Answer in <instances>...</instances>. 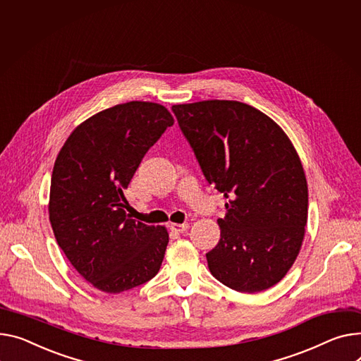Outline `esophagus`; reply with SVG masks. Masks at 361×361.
<instances>
[{
    "mask_svg": "<svg viewBox=\"0 0 361 361\" xmlns=\"http://www.w3.org/2000/svg\"><path fill=\"white\" fill-rule=\"evenodd\" d=\"M188 228H190L188 224H171L170 225V229L177 233H184V232H187Z\"/></svg>",
    "mask_w": 361,
    "mask_h": 361,
    "instance_id": "1",
    "label": "esophagus"
}]
</instances>
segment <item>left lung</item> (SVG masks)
I'll return each instance as SVG.
<instances>
[{
    "mask_svg": "<svg viewBox=\"0 0 361 361\" xmlns=\"http://www.w3.org/2000/svg\"><path fill=\"white\" fill-rule=\"evenodd\" d=\"M202 171L229 202L206 254L213 277L236 292L270 289L290 270L307 221V183L290 139L245 103L173 106Z\"/></svg>",
    "mask_w": 361,
    "mask_h": 361,
    "instance_id": "1",
    "label": "left lung"
}]
</instances>
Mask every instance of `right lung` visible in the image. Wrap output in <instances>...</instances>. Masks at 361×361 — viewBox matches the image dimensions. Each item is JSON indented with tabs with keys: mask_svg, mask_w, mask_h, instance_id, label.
I'll list each match as a JSON object with an SVG mask.
<instances>
[{
	"mask_svg": "<svg viewBox=\"0 0 361 361\" xmlns=\"http://www.w3.org/2000/svg\"><path fill=\"white\" fill-rule=\"evenodd\" d=\"M173 125L161 104H117L75 128L58 154L49 221L66 258L95 289L122 293L159 271L168 232L132 219L123 190Z\"/></svg>",
	"mask_w": 361,
	"mask_h": 361,
	"instance_id": "obj_1",
	"label": "right lung"
}]
</instances>
